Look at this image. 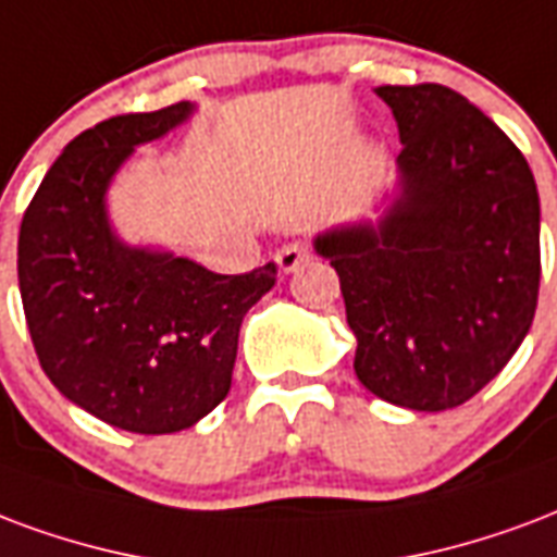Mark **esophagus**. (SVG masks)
<instances>
[{
	"mask_svg": "<svg viewBox=\"0 0 557 557\" xmlns=\"http://www.w3.org/2000/svg\"><path fill=\"white\" fill-rule=\"evenodd\" d=\"M310 247L300 245V242H292V245H283L277 250V268L283 271V274H292V271H298L304 262H310Z\"/></svg>",
	"mask_w": 557,
	"mask_h": 557,
	"instance_id": "34e87169",
	"label": "esophagus"
}]
</instances>
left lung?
<instances>
[{
  "label": "left lung",
  "mask_w": 557,
  "mask_h": 557,
  "mask_svg": "<svg viewBox=\"0 0 557 557\" xmlns=\"http://www.w3.org/2000/svg\"><path fill=\"white\" fill-rule=\"evenodd\" d=\"M398 123L377 221L315 236L357 336L354 372L389 405L451 410L525 339L541 289V197L525 156L446 85L374 88Z\"/></svg>",
  "instance_id": "1"
}]
</instances>
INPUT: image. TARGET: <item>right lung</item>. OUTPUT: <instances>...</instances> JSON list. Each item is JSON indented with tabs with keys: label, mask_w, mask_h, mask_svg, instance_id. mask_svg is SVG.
Segmentation results:
<instances>
[{
	"label": "right lung",
	"mask_w": 557,
	"mask_h": 557,
	"mask_svg": "<svg viewBox=\"0 0 557 557\" xmlns=\"http://www.w3.org/2000/svg\"><path fill=\"white\" fill-rule=\"evenodd\" d=\"M191 111L117 114L76 135L20 224L16 277L40 369L73 405L132 434L185 431L224 401L242 319L277 280L274 262L215 274L114 233V174Z\"/></svg>",
	"instance_id": "obj_1"
}]
</instances>
